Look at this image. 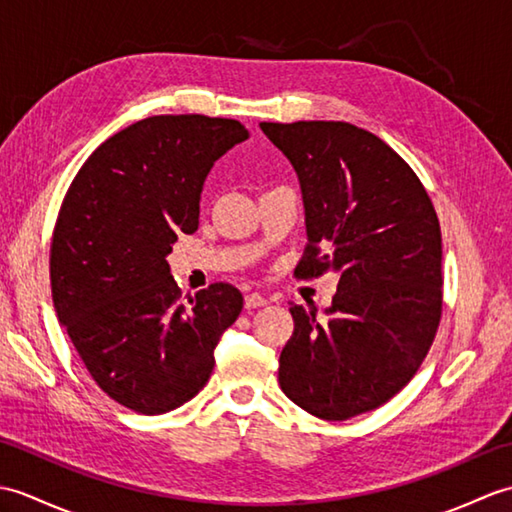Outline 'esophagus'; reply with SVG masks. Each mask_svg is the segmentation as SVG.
<instances>
[{
	"label": "esophagus",
	"mask_w": 512,
	"mask_h": 512,
	"mask_svg": "<svg viewBox=\"0 0 512 512\" xmlns=\"http://www.w3.org/2000/svg\"><path fill=\"white\" fill-rule=\"evenodd\" d=\"M268 299L262 295V292H248V295L244 297V308L246 310H253V308H262L266 306Z\"/></svg>",
	"instance_id": "obj_1"
}]
</instances>
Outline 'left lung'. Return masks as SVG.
Here are the masks:
<instances>
[{
    "label": "left lung",
    "mask_w": 512,
    "mask_h": 512,
    "mask_svg": "<svg viewBox=\"0 0 512 512\" xmlns=\"http://www.w3.org/2000/svg\"><path fill=\"white\" fill-rule=\"evenodd\" d=\"M295 167L306 255L295 275H339L332 306L292 303L281 391L321 420L372 411L405 387L442 314V235L416 173L378 136L343 121L259 123Z\"/></svg>",
    "instance_id": "obj_1"
}]
</instances>
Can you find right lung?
I'll list each match as a JSON object with an SVG mask.
<instances>
[{
	"mask_svg": "<svg viewBox=\"0 0 512 512\" xmlns=\"http://www.w3.org/2000/svg\"><path fill=\"white\" fill-rule=\"evenodd\" d=\"M248 138L233 118L149 116L107 138L76 173L54 224L59 323L107 396L147 416L191 400L242 292L211 284L180 301L167 255L198 231L213 162Z\"/></svg>",
	"mask_w": 512,
	"mask_h": 512,
	"instance_id": "obj_1",
	"label": "right lung"
}]
</instances>
